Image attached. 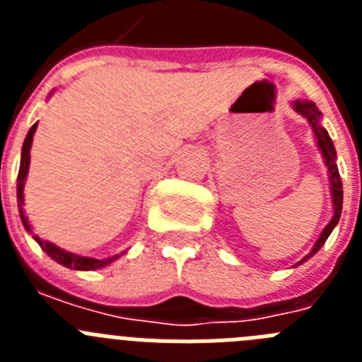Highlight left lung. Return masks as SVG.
Masks as SVG:
<instances>
[{"instance_id":"1","label":"left lung","mask_w":362,"mask_h":362,"mask_svg":"<svg viewBox=\"0 0 362 362\" xmlns=\"http://www.w3.org/2000/svg\"><path fill=\"white\" fill-rule=\"evenodd\" d=\"M293 110L297 114L305 117L308 121V124L312 127L313 137H315V143H317V148L322 156V161H325L326 168H328V179H330V194H332V206H334V216H332L330 223L322 228L321 235L315 241L313 248L310 250L308 255L300 259L299 263L293 264V267H299L305 261H308L312 255L317 254L321 250V246L325 245L326 239L330 238V233L334 232V228L337 226L339 217H341V212H343V183H341V175H339V168H337V152H335L334 141L330 139V134L326 132V129L321 124L322 114L313 101H293L292 103Z\"/></svg>"}]
</instances>
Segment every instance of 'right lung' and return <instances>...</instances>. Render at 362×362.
I'll return each mask as SVG.
<instances>
[{
	"label": "right lung",
	"mask_w": 362,
	"mask_h": 362,
	"mask_svg": "<svg viewBox=\"0 0 362 362\" xmlns=\"http://www.w3.org/2000/svg\"><path fill=\"white\" fill-rule=\"evenodd\" d=\"M37 123L32 124V129L28 130L27 137H25L23 141V148H21V163H19V174H18V209H19V217H21V223H23L25 230L28 233H32V226L28 223V217L25 216L23 204H25V196H23V188H25V181H27L28 175V166H30V146H32V139H34V134H36ZM32 238L36 239L37 245L43 248V252L49 257H52L56 263L63 264V267L70 268V270H81V272H88V270H98V268H103L112 264L114 261L121 257L127 252H121V254L110 255V257H103V259H95V257H86V255H78L72 254V252H66L63 248H59L57 245L50 241H43L37 235H32Z\"/></svg>",
	"instance_id": "1"
}]
</instances>
